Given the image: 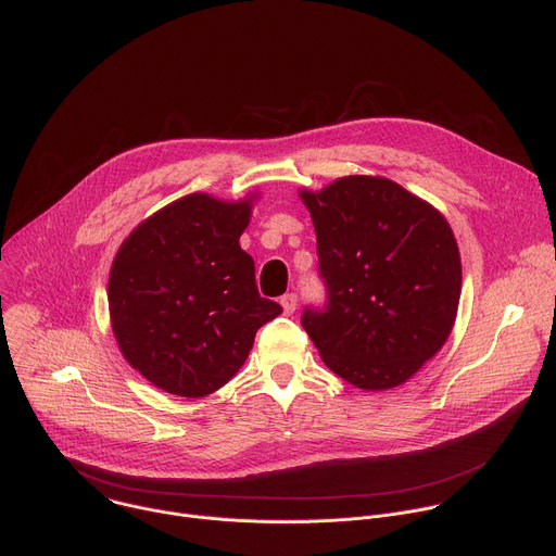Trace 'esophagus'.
<instances>
[{"instance_id":"1","label":"esophagus","mask_w":556,"mask_h":556,"mask_svg":"<svg viewBox=\"0 0 556 556\" xmlns=\"http://www.w3.org/2000/svg\"><path fill=\"white\" fill-rule=\"evenodd\" d=\"M281 307L286 314H292L296 309V294L294 292H288L281 296Z\"/></svg>"}]
</instances>
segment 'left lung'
Segmentation results:
<instances>
[{
  "label": "left lung",
  "mask_w": 556,
  "mask_h": 556,
  "mask_svg": "<svg viewBox=\"0 0 556 556\" xmlns=\"http://www.w3.org/2000/svg\"><path fill=\"white\" fill-rule=\"evenodd\" d=\"M299 198L328 283V305L305 309L303 330L350 384L407 382L442 350L457 316L462 262L448 222L380 176H345Z\"/></svg>",
  "instance_id": "1"
}]
</instances>
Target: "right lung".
Segmentation results:
<instances>
[{
  "label": "right lung",
  "instance_id": "add662e5",
  "mask_svg": "<svg viewBox=\"0 0 556 556\" xmlns=\"http://www.w3.org/2000/svg\"><path fill=\"white\" fill-rule=\"evenodd\" d=\"M255 200L191 193L121 244L108 283L112 332L153 387L182 399L217 391L249 358L257 330L281 314L260 296L255 262L240 247Z\"/></svg>",
  "mask_w": 556,
  "mask_h": 556
}]
</instances>
